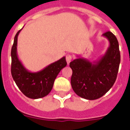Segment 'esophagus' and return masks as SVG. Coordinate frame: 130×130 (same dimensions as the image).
Wrapping results in <instances>:
<instances>
[{
  "label": "esophagus",
  "mask_w": 130,
  "mask_h": 130,
  "mask_svg": "<svg viewBox=\"0 0 130 130\" xmlns=\"http://www.w3.org/2000/svg\"><path fill=\"white\" fill-rule=\"evenodd\" d=\"M72 56L70 55V54L67 55V56H66V61L68 62V64H70V62L72 61Z\"/></svg>",
  "instance_id": "esophagus-1"
}]
</instances>
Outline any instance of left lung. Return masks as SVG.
Returning <instances> with one entry per match:
<instances>
[{"instance_id":"obj_1","label":"left lung","mask_w":130,"mask_h":130,"mask_svg":"<svg viewBox=\"0 0 130 130\" xmlns=\"http://www.w3.org/2000/svg\"><path fill=\"white\" fill-rule=\"evenodd\" d=\"M109 46L104 56L90 62L77 58L70 63L72 70L71 85L77 95L89 100L102 97L114 84L120 62L119 44L111 32L104 33Z\"/></svg>"}]
</instances>
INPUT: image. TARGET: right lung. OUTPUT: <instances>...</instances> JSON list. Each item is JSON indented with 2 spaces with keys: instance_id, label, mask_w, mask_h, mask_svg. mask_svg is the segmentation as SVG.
<instances>
[{
  "instance_id": "obj_1",
  "label": "right lung",
  "mask_w": 130,
  "mask_h": 130,
  "mask_svg": "<svg viewBox=\"0 0 130 130\" xmlns=\"http://www.w3.org/2000/svg\"><path fill=\"white\" fill-rule=\"evenodd\" d=\"M21 30L16 34L11 51L12 76L19 90L26 97L31 99L44 98L51 92L56 76L67 65L65 57L37 72H30L21 63L17 55V39Z\"/></svg>"
}]
</instances>
